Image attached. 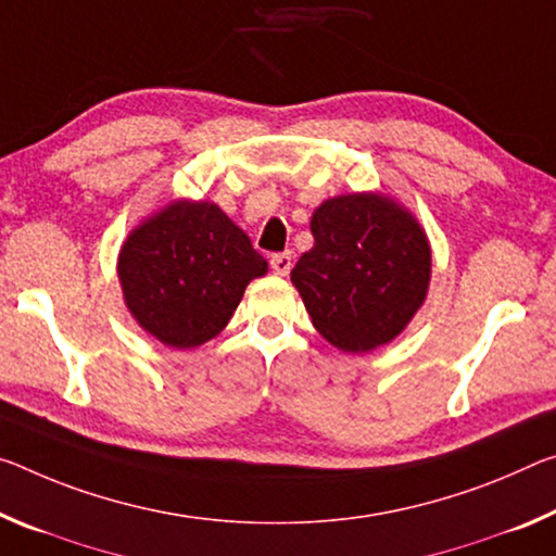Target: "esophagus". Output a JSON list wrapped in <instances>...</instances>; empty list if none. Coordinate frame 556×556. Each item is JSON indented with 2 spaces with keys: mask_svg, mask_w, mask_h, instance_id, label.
<instances>
[{
  "mask_svg": "<svg viewBox=\"0 0 556 556\" xmlns=\"http://www.w3.org/2000/svg\"><path fill=\"white\" fill-rule=\"evenodd\" d=\"M271 271L279 277H287L289 269H292V252H279V254H271Z\"/></svg>",
  "mask_w": 556,
  "mask_h": 556,
  "instance_id": "esophagus-1",
  "label": "esophagus"
}]
</instances>
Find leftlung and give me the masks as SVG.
I'll return each mask as SVG.
<instances>
[{"label":"left lung","instance_id":"1","mask_svg":"<svg viewBox=\"0 0 556 556\" xmlns=\"http://www.w3.org/2000/svg\"><path fill=\"white\" fill-rule=\"evenodd\" d=\"M312 235L292 285L314 329L346 354L403 333L426 302L433 269L418 217L383 192H349L314 210Z\"/></svg>","mask_w":556,"mask_h":556}]
</instances>
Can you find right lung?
<instances>
[{"instance_id": "right-lung-1", "label": "right lung", "mask_w": 556, "mask_h": 556, "mask_svg": "<svg viewBox=\"0 0 556 556\" xmlns=\"http://www.w3.org/2000/svg\"><path fill=\"white\" fill-rule=\"evenodd\" d=\"M128 314L163 346L188 351L232 319L267 260L210 200H173L140 219L118 252Z\"/></svg>"}]
</instances>
